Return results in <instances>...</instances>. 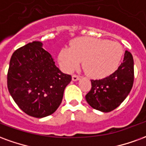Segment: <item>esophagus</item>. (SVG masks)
<instances>
[{
  "label": "esophagus",
  "instance_id": "esophagus-1",
  "mask_svg": "<svg viewBox=\"0 0 146 146\" xmlns=\"http://www.w3.org/2000/svg\"><path fill=\"white\" fill-rule=\"evenodd\" d=\"M72 80H73V81H77V80H79L80 77L78 76H76V75H73L72 76Z\"/></svg>",
  "mask_w": 146,
  "mask_h": 146
}]
</instances>
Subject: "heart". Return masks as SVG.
<instances>
[{"mask_svg": "<svg viewBox=\"0 0 146 146\" xmlns=\"http://www.w3.org/2000/svg\"><path fill=\"white\" fill-rule=\"evenodd\" d=\"M123 55L119 43L93 37H80L63 47L58 62L67 72H72L81 61L83 70L89 76L100 78L110 75L118 67Z\"/></svg>", "mask_w": 146, "mask_h": 146, "instance_id": "heart-1", "label": "heart"}]
</instances>
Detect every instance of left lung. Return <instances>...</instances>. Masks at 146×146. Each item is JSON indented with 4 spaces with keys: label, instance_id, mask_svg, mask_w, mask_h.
Segmentation results:
<instances>
[{
    "label": "left lung",
    "instance_id": "obj_1",
    "mask_svg": "<svg viewBox=\"0 0 146 146\" xmlns=\"http://www.w3.org/2000/svg\"><path fill=\"white\" fill-rule=\"evenodd\" d=\"M91 81L92 89L85 98L93 109L109 113L118 107L127 97L134 83V59L131 52L125 51L123 62L114 73Z\"/></svg>",
    "mask_w": 146,
    "mask_h": 146
}]
</instances>
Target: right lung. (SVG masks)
<instances>
[{
    "instance_id": "obj_1",
    "label": "right lung",
    "mask_w": 146,
    "mask_h": 146,
    "mask_svg": "<svg viewBox=\"0 0 146 146\" xmlns=\"http://www.w3.org/2000/svg\"><path fill=\"white\" fill-rule=\"evenodd\" d=\"M71 80L70 75L55 66L40 41L27 44L11 55L8 92L18 106L29 116L43 118L54 113Z\"/></svg>"
}]
</instances>
